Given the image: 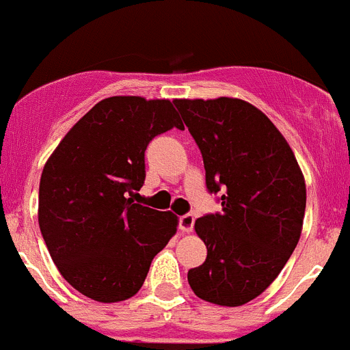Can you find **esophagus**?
Returning <instances> with one entry per match:
<instances>
[{"label":"esophagus","mask_w":350,"mask_h":350,"mask_svg":"<svg viewBox=\"0 0 350 350\" xmlns=\"http://www.w3.org/2000/svg\"><path fill=\"white\" fill-rule=\"evenodd\" d=\"M193 215H183V217L179 218V229L183 230V232H192L193 230Z\"/></svg>","instance_id":"esophagus-1"}]
</instances>
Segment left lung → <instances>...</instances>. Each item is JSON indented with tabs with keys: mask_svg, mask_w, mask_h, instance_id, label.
I'll return each instance as SVG.
<instances>
[{
	"mask_svg": "<svg viewBox=\"0 0 350 350\" xmlns=\"http://www.w3.org/2000/svg\"><path fill=\"white\" fill-rule=\"evenodd\" d=\"M199 146L209 192L221 213L196 220L208 248L188 271L197 297L241 306L273 284L296 248L306 208L305 176L293 150L262 111L239 98H176Z\"/></svg>",
	"mask_w": 350,
	"mask_h": 350,
	"instance_id": "8db88e82",
	"label": "left lung"
}]
</instances>
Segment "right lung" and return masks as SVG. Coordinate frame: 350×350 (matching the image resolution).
<instances>
[{
  "label": "right lung",
  "instance_id": "add662e5",
  "mask_svg": "<svg viewBox=\"0 0 350 350\" xmlns=\"http://www.w3.org/2000/svg\"><path fill=\"white\" fill-rule=\"evenodd\" d=\"M172 126L183 129L171 100L103 98L45 162L38 226L62 276L86 297L118 303L135 296L178 230L174 213L129 197L144 183L150 141Z\"/></svg>",
  "mask_w": 350,
  "mask_h": 350
}]
</instances>
